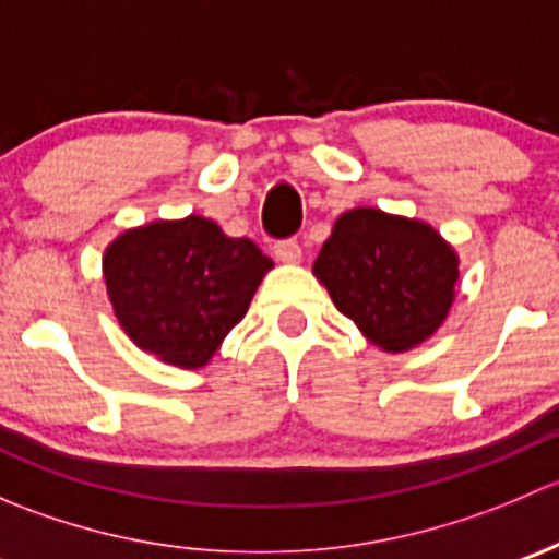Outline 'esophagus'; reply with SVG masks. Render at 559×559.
<instances>
[{
	"label": "esophagus",
	"mask_w": 559,
	"mask_h": 559,
	"mask_svg": "<svg viewBox=\"0 0 559 559\" xmlns=\"http://www.w3.org/2000/svg\"><path fill=\"white\" fill-rule=\"evenodd\" d=\"M273 253H275V259H278V262L295 264V262H300L302 248L295 238H286V240H278V243L273 246Z\"/></svg>",
	"instance_id": "obj_1"
}]
</instances>
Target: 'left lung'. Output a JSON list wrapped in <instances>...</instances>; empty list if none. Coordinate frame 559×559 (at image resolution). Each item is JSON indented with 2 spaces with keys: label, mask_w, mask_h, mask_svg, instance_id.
Wrapping results in <instances>:
<instances>
[{
  "label": "left lung",
  "mask_w": 559,
  "mask_h": 559,
  "mask_svg": "<svg viewBox=\"0 0 559 559\" xmlns=\"http://www.w3.org/2000/svg\"><path fill=\"white\" fill-rule=\"evenodd\" d=\"M313 273L337 311L384 352L414 348L441 326L460 275L436 229L376 207L337 218Z\"/></svg>",
  "instance_id": "left-lung-1"
}]
</instances>
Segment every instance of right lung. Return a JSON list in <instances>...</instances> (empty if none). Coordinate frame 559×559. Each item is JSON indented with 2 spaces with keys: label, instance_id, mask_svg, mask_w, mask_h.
I'll use <instances>...</instances> for the list:
<instances>
[{
  "label": "right lung",
  "instance_id": "right-lung-1",
  "mask_svg": "<svg viewBox=\"0 0 559 559\" xmlns=\"http://www.w3.org/2000/svg\"><path fill=\"white\" fill-rule=\"evenodd\" d=\"M270 267L259 246L227 238L202 216L129 229L103 259L107 295L127 335L178 368H202L213 357Z\"/></svg>",
  "mask_w": 559,
  "mask_h": 559
}]
</instances>
